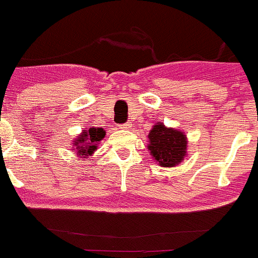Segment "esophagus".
Instances as JSON below:
<instances>
[{
    "label": "esophagus",
    "instance_id": "1",
    "mask_svg": "<svg viewBox=\"0 0 258 258\" xmlns=\"http://www.w3.org/2000/svg\"><path fill=\"white\" fill-rule=\"evenodd\" d=\"M132 124L130 123V122H127V123H123V124H121V128H123V130H128L130 127H131Z\"/></svg>",
    "mask_w": 258,
    "mask_h": 258
}]
</instances>
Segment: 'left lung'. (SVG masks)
<instances>
[{"label": "left lung", "instance_id": "left-lung-1", "mask_svg": "<svg viewBox=\"0 0 258 258\" xmlns=\"http://www.w3.org/2000/svg\"><path fill=\"white\" fill-rule=\"evenodd\" d=\"M148 149L160 167H175L187 155V137L184 132L158 122L149 134Z\"/></svg>", "mask_w": 258, "mask_h": 258}]
</instances>
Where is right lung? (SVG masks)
<instances>
[{
	"mask_svg": "<svg viewBox=\"0 0 258 258\" xmlns=\"http://www.w3.org/2000/svg\"><path fill=\"white\" fill-rule=\"evenodd\" d=\"M105 136V131L99 127H91V128L84 130L76 140L74 141V149L80 156H90L94 151L98 149V144L102 141Z\"/></svg>",
	"mask_w": 258,
	"mask_h": 258,
	"instance_id": "obj_1",
	"label": "right lung"
}]
</instances>
